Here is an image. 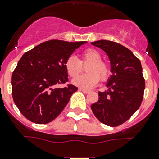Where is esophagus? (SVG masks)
I'll return each instance as SVG.
<instances>
[{
    "instance_id": "34e87169",
    "label": "esophagus",
    "mask_w": 159,
    "mask_h": 159,
    "mask_svg": "<svg viewBox=\"0 0 159 159\" xmlns=\"http://www.w3.org/2000/svg\"><path fill=\"white\" fill-rule=\"evenodd\" d=\"M79 90L83 92L84 94H88V93H89V90H88V89H82V88H79Z\"/></svg>"
}]
</instances>
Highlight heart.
<instances>
[{"label":"heart","mask_w":159,"mask_h":159,"mask_svg":"<svg viewBox=\"0 0 159 159\" xmlns=\"http://www.w3.org/2000/svg\"><path fill=\"white\" fill-rule=\"evenodd\" d=\"M86 65L87 73L77 76L72 81L76 86L82 88H92L98 83L99 80L105 82L110 76V68L106 62L102 60L101 52L93 48L84 50L82 52V60L80 61L76 57H68L64 63V67L70 77H76L83 71V64Z\"/></svg>","instance_id":"heart-1"}]
</instances>
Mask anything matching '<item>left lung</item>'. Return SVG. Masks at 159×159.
Returning a JSON list of instances; mask_svg holds the SVG:
<instances>
[{
    "label": "left lung",
    "mask_w": 159,
    "mask_h": 159,
    "mask_svg": "<svg viewBox=\"0 0 159 159\" xmlns=\"http://www.w3.org/2000/svg\"><path fill=\"white\" fill-rule=\"evenodd\" d=\"M103 50L111 63L112 76L107 90L99 92V100L91 109L100 121L109 126L126 122L140 107L145 88L139 59L125 46L109 40L92 42Z\"/></svg>",
    "instance_id": "left-lung-1"
}]
</instances>
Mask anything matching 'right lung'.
<instances>
[{
    "instance_id": "obj_1",
    "label": "right lung",
    "mask_w": 159,
    "mask_h": 159,
    "mask_svg": "<svg viewBox=\"0 0 159 159\" xmlns=\"http://www.w3.org/2000/svg\"><path fill=\"white\" fill-rule=\"evenodd\" d=\"M85 43L45 41L19 60L12 75V95L19 110L30 121L47 124L64 110L77 88L72 84L54 86L68 82L64 63Z\"/></svg>"
}]
</instances>
